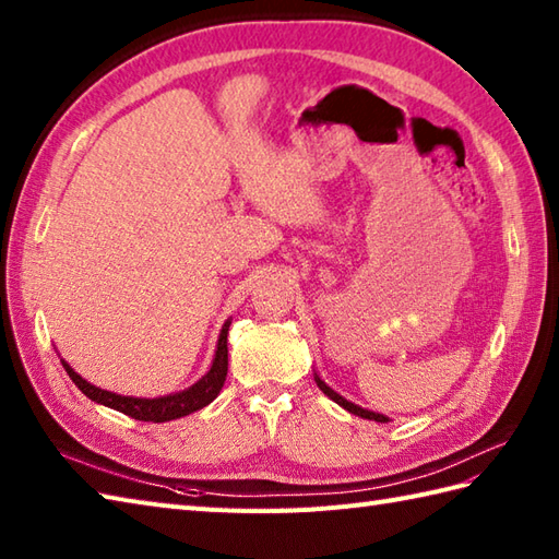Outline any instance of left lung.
Segmentation results:
<instances>
[{
    "instance_id": "8db88e82",
    "label": "left lung",
    "mask_w": 559,
    "mask_h": 559,
    "mask_svg": "<svg viewBox=\"0 0 559 559\" xmlns=\"http://www.w3.org/2000/svg\"><path fill=\"white\" fill-rule=\"evenodd\" d=\"M314 382H317V386L319 389H322L324 391V394L331 399V401H336L338 403V406H343V408H346L348 413H353V415H360V418H367V420H377V423H389V418H386V415H382V413H372V411H367V408H360V406H355V403H350L348 399H343L341 394H336V391L334 389H331L329 384H324L322 382V379H319V377H314Z\"/></svg>"
}]
</instances>
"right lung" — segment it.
Here are the masks:
<instances>
[{
    "instance_id": "add662e5",
    "label": "right lung",
    "mask_w": 559,
    "mask_h": 559,
    "mask_svg": "<svg viewBox=\"0 0 559 559\" xmlns=\"http://www.w3.org/2000/svg\"><path fill=\"white\" fill-rule=\"evenodd\" d=\"M228 329H230V322H225L221 329L216 358H213L211 370L201 377L197 384H192L185 391H177V394H170V396L134 399V396L112 394V391H105V389L88 384L86 379L71 370L64 360H62V365H64L67 374L71 377V382H74L91 401L120 411L134 420L168 423V420H177V418H182V415H189V413L209 406V403L221 394V389L225 384V374H228Z\"/></svg>"
}]
</instances>
